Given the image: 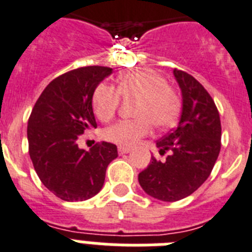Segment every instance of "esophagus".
Here are the masks:
<instances>
[{
    "label": "esophagus",
    "mask_w": 252,
    "mask_h": 252,
    "mask_svg": "<svg viewBox=\"0 0 252 252\" xmlns=\"http://www.w3.org/2000/svg\"><path fill=\"white\" fill-rule=\"evenodd\" d=\"M118 151H119V154H128V152L132 151V149L128 147V146H119V147H118Z\"/></svg>",
    "instance_id": "esophagus-1"
}]
</instances>
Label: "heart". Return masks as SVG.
I'll list each match as a JSON object with an SVG mask.
<instances>
[{
	"label": "heart",
	"mask_w": 252,
	"mask_h": 252,
	"mask_svg": "<svg viewBox=\"0 0 252 252\" xmlns=\"http://www.w3.org/2000/svg\"><path fill=\"white\" fill-rule=\"evenodd\" d=\"M120 96L138 97L134 120H120L105 130V138L122 146H133L156 128L173 126L181 111L178 94L165 79L152 70L138 69L122 74L116 90L107 84H98L92 96V106L101 122H107L119 107Z\"/></svg>",
	"instance_id": "obj_1"
}]
</instances>
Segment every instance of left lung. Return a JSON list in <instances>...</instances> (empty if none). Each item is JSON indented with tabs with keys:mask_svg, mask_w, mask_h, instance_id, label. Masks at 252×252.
I'll use <instances>...</instances> for the list:
<instances>
[{
	"mask_svg": "<svg viewBox=\"0 0 252 252\" xmlns=\"http://www.w3.org/2000/svg\"><path fill=\"white\" fill-rule=\"evenodd\" d=\"M182 91L178 126L156 142L165 161L152 156L138 174L143 191L161 201H178L193 193L210 175L220 152L221 126L214 100L198 80L173 70Z\"/></svg>",
	"mask_w": 252,
	"mask_h": 252,
	"instance_id": "1",
	"label": "left lung"
}]
</instances>
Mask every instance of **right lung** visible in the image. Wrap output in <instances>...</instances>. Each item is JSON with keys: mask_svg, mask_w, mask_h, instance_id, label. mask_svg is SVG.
<instances>
[{"mask_svg": "<svg viewBox=\"0 0 252 252\" xmlns=\"http://www.w3.org/2000/svg\"><path fill=\"white\" fill-rule=\"evenodd\" d=\"M113 69L84 66L55 78L28 120L29 155L44 187L64 201H84L101 191L116 146L101 142L86 151L78 139L96 128L92 96Z\"/></svg>", "mask_w": 252, "mask_h": 252, "instance_id": "1", "label": "right lung"}]
</instances>
